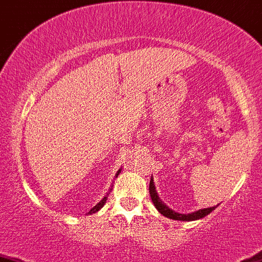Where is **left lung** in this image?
Wrapping results in <instances>:
<instances>
[{"mask_svg": "<svg viewBox=\"0 0 262 262\" xmlns=\"http://www.w3.org/2000/svg\"><path fill=\"white\" fill-rule=\"evenodd\" d=\"M148 192H150V197H151V201H152V204H154V206L157 207V210L159 211L160 214H163L164 216H167V218L175 219V221H187V222H189V221H197V219H201V218H204V216H206L207 214H210L211 211L215 210L216 207H218V205H216V206H213V207L200 209V210L193 211V213H189V214L178 213V211L169 209V207L167 206V205L164 204L162 200H160V197L158 195L157 189H155L154 179H152V178L150 179Z\"/></svg>", "mask_w": 262, "mask_h": 262, "instance_id": "8db88e82", "label": "left lung"}]
</instances>
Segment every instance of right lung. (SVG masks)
Returning <instances> with one entry per match:
<instances>
[{
  "label": "right lung",
  "instance_id": "right-lung-1",
  "mask_svg": "<svg viewBox=\"0 0 262 262\" xmlns=\"http://www.w3.org/2000/svg\"><path fill=\"white\" fill-rule=\"evenodd\" d=\"M120 172H121V168H120L119 171L116 172V175H115V178H117V176L120 175ZM112 187H114V185H111V188H110V190H108V193H107V194H105L104 197H103V199L100 200V201H99V204H96L95 206H94L93 209H91V210L89 211V213H90V214H93V213H96V211H99V210H100V209H102L103 206H104L105 201H107V197H108V194H110V192H111V190H112Z\"/></svg>",
  "mask_w": 262,
  "mask_h": 262
}]
</instances>
